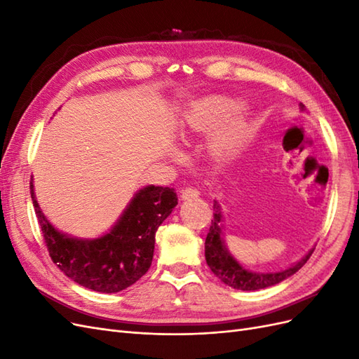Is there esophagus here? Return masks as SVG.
I'll list each match as a JSON object with an SVG mask.
<instances>
[{
    "mask_svg": "<svg viewBox=\"0 0 359 359\" xmlns=\"http://www.w3.org/2000/svg\"><path fill=\"white\" fill-rule=\"evenodd\" d=\"M199 190L194 189V187H186L181 190V198L182 199H191V198H198L199 196Z\"/></svg>",
    "mask_w": 359,
    "mask_h": 359,
    "instance_id": "34e87169",
    "label": "esophagus"
}]
</instances>
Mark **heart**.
I'll use <instances>...</instances> for the list:
<instances>
[{
    "instance_id": "obj_1",
    "label": "heart",
    "mask_w": 359,
    "mask_h": 359,
    "mask_svg": "<svg viewBox=\"0 0 359 359\" xmlns=\"http://www.w3.org/2000/svg\"><path fill=\"white\" fill-rule=\"evenodd\" d=\"M236 109L238 102L229 99V97H206V99L194 103L184 114V127L187 130H193V132H206V130L212 128L222 118L226 117L223 123L214 128L210 145L217 156L231 157L244 145L250 135L247 115L243 111H237L236 113L234 111ZM231 113L234 115L231 116Z\"/></svg>"
}]
</instances>
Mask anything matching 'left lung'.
Listing matches in <instances>:
<instances>
[{
    "label": "left lung",
    "mask_w": 359,
    "mask_h": 359,
    "mask_svg": "<svg viewBox=\"0 0 359 359\" xmlns=\"http://www.w3.org/2000/svg\"><path fill=\"white\" fill-rule=\"evenodd\" d=\"M301 107L304 106L301 104ZM220 222H222V214H220L219 203L215 202L214 219L211 220L210 232L206 235V240H205V259L212 273L219 277L224 285L231 286L233 289L259 290V289L274 286L280 283V281H283L285 278L295 274L298 269H301L304 265H306V262L313 253V250H310V253H307V256H304L298 264L292 265L287 269L278 271V273H265V274L253 273V271L243 268L229 253H227L223 238H222Z\"/></svg>",
    "instance_id": "obj_1"
}]
</instances>
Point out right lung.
<instances>
[{
    "label": "right lung",
    "instance_id": "obj_1",
    "mask_svg": "<svg viewBox=\"0 0 359 359\" xmlns=\"http://www.w3.org/2000/svg\"><path fill=\"white\" fill-rule=\"evenodd\" d=\"M43 240L53 264L76 283L95 292H119L147 274L153 262L156 232L178 203L170 187L148 186L130 202L114 229L97 240H76L53 229L36 201Z\"/></svg>",
    "mask_w": 359,
    "mask_h": 359
}]
</instances>
